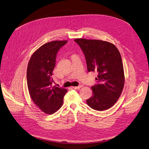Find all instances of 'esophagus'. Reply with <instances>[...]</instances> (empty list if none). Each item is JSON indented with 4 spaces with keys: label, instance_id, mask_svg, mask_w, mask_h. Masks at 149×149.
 Segmentation results:
<instances>
[{
    "label": "esophagus",
    "instance_id": "34e87169",
    "mask_svg": "<svg viewBox=\"0 0 149 149\" xmlns=\"http://www.w3.org/2000/svg\"><path fill=\"white\" fill-rule=\"evenodd\" d=\"M82 87V85H79V86H74V87H73L72 88H73L74 89H79V88H81Z\"/></svg>",
    "mask_w": 149,
    "mask_h": 149
}]
</instances>
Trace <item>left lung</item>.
<instances>
[{"instance_id": "8db88e82", "label": "left lung", "mask_w": 149, "mask_h": 149, "mask_svg": "<svg viewBox=\"0 0 149 149\" xmlns=\"http://www.w3.org/2000/svg\"><path fill=\"white\" fill-rule=\"evenodd\" d=\"M85 56L87 70L98 73L92 96L86 100L91 108L102 111L114 105L122 92L124 71L121 55L115 45L98 40L75 39Z\"/></svg>"}]
</instances>
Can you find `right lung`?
<instances>
[{"mask_svg": "<svg viewBox=\"0 0 149 149\" xmlns=\"http://www.w3.org/2000/svg\"><path fill=\"white\" fill-rule=\"evenodd\" d=\"M67 41H53L40 47L31 57L27 70L28 90L33 102L47 114L61 108L67 90L52 86L57 54Z\"/></svg>", "mask_w": 149, "mask_h": 149, "instance_id": "obj_1", "label": "right lung"}]
</instances>
